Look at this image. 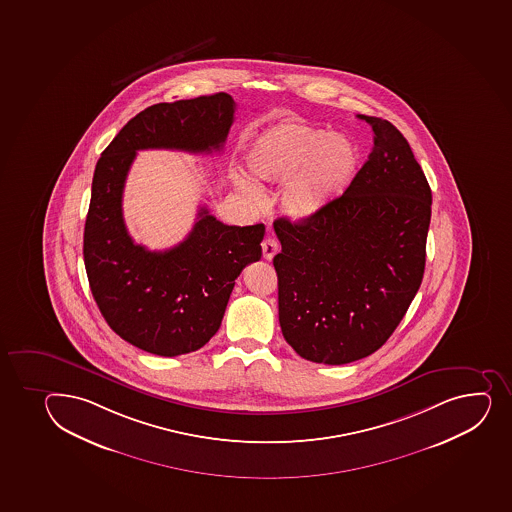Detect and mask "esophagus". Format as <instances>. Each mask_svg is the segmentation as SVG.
Returning <instances> with one entry per match:
<instances>
[{
	"instance_id": "34e87169",
	"label": "esophagus",
	"mask_w": 512,
	"mask_h": 512,
	"mask_svg": "<svg viewBox=\"0 0 512 512\" xmlns=\"http://www.w3.org/2000/svg\"><path fill=\"white\" fill-rule=\"evenodd\" d=\"M280 243L274 235H267L262 242V252H264L265 260H272L275 257V253L279 252Z\"/></svg>"
}]
</instances>
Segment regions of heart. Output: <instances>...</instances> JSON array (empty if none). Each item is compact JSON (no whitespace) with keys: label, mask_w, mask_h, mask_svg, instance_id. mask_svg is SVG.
Segmentation results:
<instances>
[{"label":"heart","mask_w":512,"mask_h":512,"mask_svg":"<svg viewBox=\"0 0 512 512\" xmlns=\"http://www.w3.org/2000/svg\"><path fill=\"white\" fill-rule=\"evenodd\" d=\"M359 153L349 137L285 122L270 127L248 151V171L257 181L285 183L282 208L294 220H309L338 200L358 171ZM235 185L250 198L259 190L245 180Z\"/></svg>","instance_id":"b5f03b06"}]
</instances>
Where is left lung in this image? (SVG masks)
Segmentation results:
<instances>
[{
    "label": "left lung",
    "instance_id": "left-lung-1",
    "mask_svg": "<svg viewBox=\"0 0 512 512\" xmlns=\"http://www.w3.org/2000/svg\"><path fill=\"white\" fill-rule=\"evenodd\" d=\"M373 151L348 190L321 215L274 230L282 250L279 322L312 363L346 364L388 341L422 284L432 190L410 144L391 122L358 116Z\"/></svg>",
    "mask_w": 512,
    "mask_h": 512
}]
</instances>
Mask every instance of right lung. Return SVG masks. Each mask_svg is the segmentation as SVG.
Returning a JSON list of instances; mask_svg holds the SVG:
<instances>
[{
  "mask_svg": "<svg viewBox=\"0 0 512 512\" xmlns=\"http://www.w3.org/2000/svg\"><path fill=\"white\" fill-rule=\"evenodd\" d=\"M233 114L225 92L154 104L122 127L95 166L84 230L90 290L112 331L148 353H193L215 336L235 279L262 257L265 227L225 225L203 206L183 242L151 252L127 233V173L141 149L222 151Z\"/></svg>",
  "mask_w": 512,
  "mask_h": 512,
  "instance_id": "1",
  "label": "right lung"
}]
</instances>
